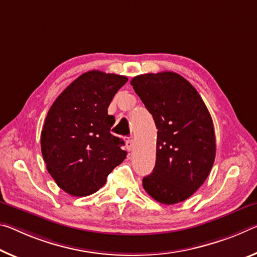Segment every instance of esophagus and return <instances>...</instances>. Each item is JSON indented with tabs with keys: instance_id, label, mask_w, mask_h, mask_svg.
I'll list each match as a JSON object with an SVG mask.
<instances>
[{
	"instance_id": "obj_1",
	"label": "esophagus",
	"mask_w": 257,
	"mask_h": 257,
	"mask_svg": "<svg viewBox=\"0 0 257 257\" xmlns=\"http://www.w3.org/2000/svg\"><path fill=\"white\" fill-rule=\"evenodd\" d=\"M125 146H127V150L128 151H132L134 148V140L133 137H127V140H125Z\"/></svg>"
}]
</instances>
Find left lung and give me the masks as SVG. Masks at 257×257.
Wrapping results in <instances>:
<instances>
[{
	"mask_svg": "<svg viewBox=\"0 0 257 257\" xmlns=\"http://www.w3.org/2000/svg\"><path fill=\"white\" fill-rule=\"evenodd\" d=\"M130 84L158 129L156 167L143 178L144 190L164 205L184 201L203 184L214 165L210 113L193 85L177 73L138 75Z\"/></svg>",
	"mask_w": 257,
	"mask_h": 257,
	"instance_id": "1",
	"label": "left lung"
}]
</instances>
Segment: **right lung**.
<instances>
[{
  "mask_svg": "<svg viewBox=\"0 0 257 257\" xmlns=\"http://www.w3.org/2000/svg\"><path fill=\"white\" fill-rule=\"evenodd\" d=\"M123 75L89 71L51 105L41 133L47 169L60 189L74 197L98 191L108 174L127 157L123 141L113 136L115 122L107 108L127 82Z\"/></svg>",
  "mask_w": 257,
  "mask_h": 257,
  "instance_id": "obj_1",
  "label": "right lung"
}]
</instances>
